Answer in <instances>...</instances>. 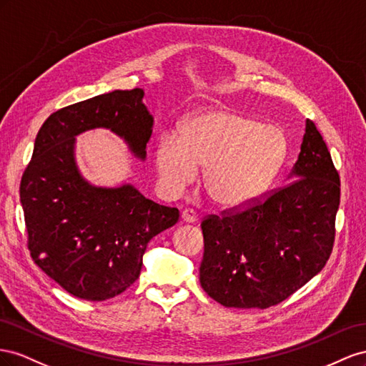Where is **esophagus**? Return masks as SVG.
<instances>
[{"label": "esophagus", "mask_w": 366, "mask_h": 366, "mask_svg": "<svg viewBox=\"0 0 366 366\" xmlns=\"http://www.w3.org/2000/svg\"><path fill=\"white\" fill-rule=\"evenodd\" d=\"M181 219H182V222H185V224H194L197 221V216L193 210H184L181 213Z\"/></svg>", "instance_id": "34e87169"}]
</instances>
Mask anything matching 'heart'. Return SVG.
I'll use <instances>...</instances> for the list:
<instances>
[{
  "mask_svg": "<svg viewBox=\"0 0 366 366\" xmlns=\"http://www.w3.org/2000/svg\"><path fill=\"white\" fill-rule=\"evenodd\" d=\"M288 153V138L277 125L227 109H208L185 119L179 139L164 137L154 161L161 185L181 193L204 172V192L214 205L234 210L262 196Z\"/></svg>",
  "mask_w": 366,
  "mask_h": 366,
  "instance_id": "1",
  "label": "heart"
}]
</instances>
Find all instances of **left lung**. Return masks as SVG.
Segmentation results:
<instances>
[{
	"instance_id": "8db88e82",
	"label": "left lung",
	"mask_w": 366,
	"mask_h": 366,
	"mask_svg": "<svg viewBox=\"0 0 366 366\" xmlns=\"http://www.w3.org/2000/svg\"><path fill=\"white\" fill-rule=\"evenodd\" d=\"M287 182L242 213L202 222L199 282L228 308H268L325 267L340 202L339 173L316 125L307 119Z\"/></svg>"
}]
</instances>
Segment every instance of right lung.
<instances>
[{
  "mask_svg": "<svg viewBox=\"0 0 366 366\" xmlns=\"http://www.w3.org/2000/svg\"><path fill=\"white\" fill-rule=\"evenodd\" d=\"M144 90H113L71 104L39 129L19 187L35 264L71 296L101 302L121 295L141 274L152 239L179 212L144 197L130 182L95 185L76 162L79 134L106 129L144 162L154 118Z\"/></svg>",
  "mask_w": 366,
  "mask_h": 366,
  "instance_id": "add662e5",
  "label": "right lung"
}]
</instances>
